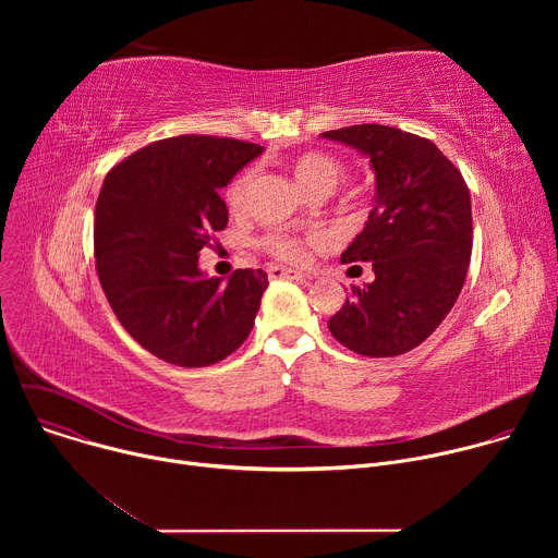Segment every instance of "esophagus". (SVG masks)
I'll return each mask as SVG.
<instances>
[{
  "mask_svg": "<svg viewBox=\"0 0 558 558\" xmlns=\"http://www.w3.org/2000/svg\"><path fill=\"white\" fill-rule=\"evenodd\" d=\"M267 276H269L271 280H282V278H287V280H300V278H304L302 271L287 269V267H278V265H269V267H267Z\"/></svg>",
  "mask_w": 558,
  "mask_h": 558,
  "instance_id": "esophagus-1",
  "label": "esophagus"
}]
</instances>
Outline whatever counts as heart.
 <instances>
[{
  "instance_id": "b5f03b06",
  "label": "heart",
  "mask_w": 558,
  "mask_h": 558,
  "mask_svg": "<svg viewBox=\"0 0 558 558\" xmlns=\"http://www.w3.org/2000/svg\"><path fill=\"white\" fill-rule=\"evenodd\" d=\"M293 177L300 183V187H304L308 194L315 192H331L344 177V163L340 161L338 156L320 151V149H308L302 151L293 158L291 163ZM254 181V172L252 170H243L241 174H235L229 185L225 187V205L229 211L241 214L247 205V194ZM304 238L289 233V231H274L263 235L258 241V247L284 263H300L304 258Z\"/></svg>"
}]
</instances>
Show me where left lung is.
I'll list each match as a JSON object with an SVG mask.
<instances>
[{
  "instance_id": "obj_1",
  "label": "left lung",
  "mask_w": 558,
  "mask_h": 558,
  "mask_svg": "<svg viewBox=\"0 0 558 558\" xmlns=\"http://www.w3.org/2000/svg\"><path fill=\"white\" fill-rule=\"evenodd\" d=\"M323 136L364 151L377 183L375 207L342 254L347 265L371 263L375 280L351 287L329 331L366 357L402 355L441 325L461 293L472 254L468 185L424 136L377 123Z\"/></svg>"
}]
</instances>
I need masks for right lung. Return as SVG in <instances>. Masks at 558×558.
<instances>
[{
    "label": "right lung",
    "mask_w": 558,
    "mask_h": 558,
    "mask_svg": "<svg viewBox=\"0 0 558 558\" xmlns=\"http://www.w3.org/2000/svg\"><path fill=\"white\" fill-rule=\"evenodd\" d=\"M263 151L205 134L149 143L104 179L95 209V258L121 327L158 360L196 368L225 360L254 329L269 284L235 269L203 278L198 252L227 227L218 190Z\"/></svg>",
    "instance_id": "right-lung-1"
}]
</instances>
